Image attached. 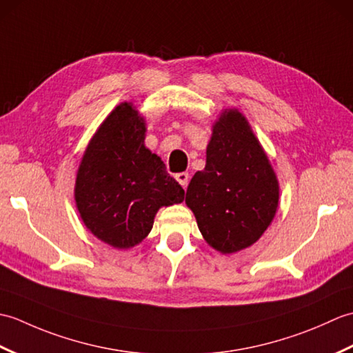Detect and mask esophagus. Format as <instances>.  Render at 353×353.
Returning a JSON list of instances; mask_svg holds the SVG:
<instances>
[{
  "mask_svg": "<svg viewBox=\"0 0 353 353\" xmlns=\"http://www.w3.org/2000/svg\"><path fill=\"white\" fill-rule=\"evenodd\" d=\"M188 179H190L188 172H177L176 174V181L181 183L183 188H186V185H188Z\"/></svg>",
  "mask_w": 353,
  "mask_h": 353,
  "instance_id": "obj_1",
  "label": "esophagus"
}]
</instances>
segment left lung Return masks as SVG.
<instances>
[{
    "instance_id": "1",
    "label": "left lung",
    "mask_w": 353,
    "mask_h": 353,
    "mask_svg": "<svg viewBox=\"0 0 353 353\" xmlns=\"http://www.w3.org/2000/svg\"><path fill=\"white\" fill-rule=\"evenodd\" d=\"M206 243L234 253L256 243L270 226L279 201V183L247 119L223 112L206 148V167L186 190Z\"/></svg>"
}]
</instances>
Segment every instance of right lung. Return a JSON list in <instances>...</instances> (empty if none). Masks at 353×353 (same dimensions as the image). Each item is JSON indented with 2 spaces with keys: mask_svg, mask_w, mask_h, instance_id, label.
I'll return each mask as SVG.
<instances>
[{
  "mask_svg": "<svg viewBox=\"0 0 353 353\" xmlns=\"http://www.w3.org/2000/svg\"><path fill=\"white\" fill-rule=\"evenodd\" d=\"M145 125L130 103L104 119L85 152L76 203L92 234L117 249L139 244L161 206L183 201L185 191L159 156L144 145Z\"/></svg>",
  "mask_w": 353,
  "mask_h": 353,
  "instance_id": "add662e5",
  "label": "right lung"
}]
</instances>
